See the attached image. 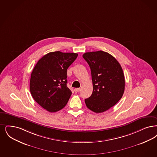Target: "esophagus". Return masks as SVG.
Returning a JSON list of instances; mask_svg holds the SVG:
<instances>
[{"mask_svg": "<svg viewBox=\"0 0 157 157\" xmlns=\"http://www.w3.org/2000/svg\"><path fill=\"white\" fill-rule=\"evenodd\" d=\"M74 91H75V93L79 92L80 91V88H75V89H74Z\"/></svg>", "mask_w": 157, "mask_h": 157, "instance_id": "1", "label": "esophagus"}]
</instances>
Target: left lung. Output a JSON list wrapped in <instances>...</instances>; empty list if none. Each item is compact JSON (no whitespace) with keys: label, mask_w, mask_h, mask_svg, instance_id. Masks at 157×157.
<instances>
[{"label":"left lung","mask_w":157,"mask_h":157,"mask_svg":"<svg viewBox=\"0 0 157 157\" xmlns=\"http://www.w3.org/2000/svg\"><path fill=\"white\" fill-rule=\"evenodd\" d=\"M83 58L90 67L93 83V92L85 100L86 105L95 113L104 112L123 95L125 79L123 69L114 56L102 51L86 52Z\"/></svg>","instance_id":"left-lung-1"}]
</instances>
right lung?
Here are the masks:
<instances>
[{
  "label": "right lung",
  "mask_w": 157,
  "mask_h": 157,
  "mask_svg": "<svg viewBox=\"0 0 157 157\" xmlns=\"http://www.w3.org/2000/svg\"><path fill=\"white\" fill-rule=\"evenodd\" d=\"M77 53L55 51L38 60L33 70L30 89L33 99L44 109L56 112L66 106L72 92L67 87V69Z\"/></svg>",
  "instance_id": "obj_1"
}]
</instances>
